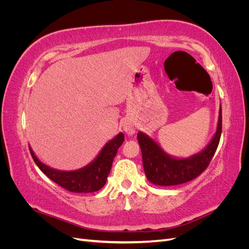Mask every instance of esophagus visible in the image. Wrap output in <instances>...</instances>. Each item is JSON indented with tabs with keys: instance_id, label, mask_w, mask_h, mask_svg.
I'll return each mask as SVG.
<instances>
[{
	"instance_id": "esophagus-1",
	"label": "esophagus",
	"mask_w": 249,
	"mask_h": 249,
	"mask_svg": "<svg viewBox=\"0 0 249 249\" xmlns=\"http://www.w3.org/2000/svg\"><path fill=\"white\" fill-rule=\"evenodd\" d=\"M123 127H124V131L127 134V135H133L136 131V125L132 122L130 119H125L124 124H123Z\"/></svg>"
}]
</instances>
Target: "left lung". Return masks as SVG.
Segmentation results:
<instances>
[{
    "label": "left lung",
    "instance_id": "obj_1",
    "mask_svg": "<svg viewBox=\"0 0 249 249\" xmlns=\"http://www.w3.org/2000/svg\"><path fill=\"white\" fill-rule=\"evenodd\" d=\"M222 131L221 108L216 134L201 153L188 159H175L165 154L157 143L143 133L137 134L141 148L143 168L147 179L156 185L173 186L189 182L207 169L215 155Z\"/></svg>",
    "mask_w": 249,
    "mask_h": 249
}]
</instances>
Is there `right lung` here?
Instances as JSON below:
<instances>
[{
	"instance_id": "add662e5",
	"label": "right lung",
	"mask_w": 249,
	"mask_h": 249,
	"mask_svg": "<svg viewBox=\"0 0 249 249\" xmlns=\"http://www.w3.org/2000/svg\"><path fill=\"white\" fill-rule=\"evenodd\" d=\"M124 140V134H118L114 139H112L105 145L100 155L91 164L74 171H59L52 169L37 159L31 148H30V153H31L37 166L53 182L64 188L67 191L74 193H90L99 191L106 184L113 159L116 156L117 149L123 144Z\"/></svg>"
}]
</instances>
